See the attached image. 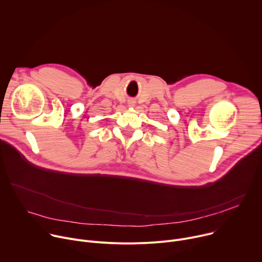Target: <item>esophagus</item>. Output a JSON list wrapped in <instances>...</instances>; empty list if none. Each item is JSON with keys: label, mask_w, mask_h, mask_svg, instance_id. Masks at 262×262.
<instances>
[{"label": "esophagus", "mask_w": 262, "mask_h": 262, "mask_svg": "<svg viewBox=\"0 0 262 262\" xmlns=\"http://www.w3.org/2000/svg\"><path fill=\"white\" fill-rule=\"evenodd\" d=\"M128 105H132V106L135 105V100H129L128 101Z\"/></svg>", "instance_id": "1"}]
</instances>
